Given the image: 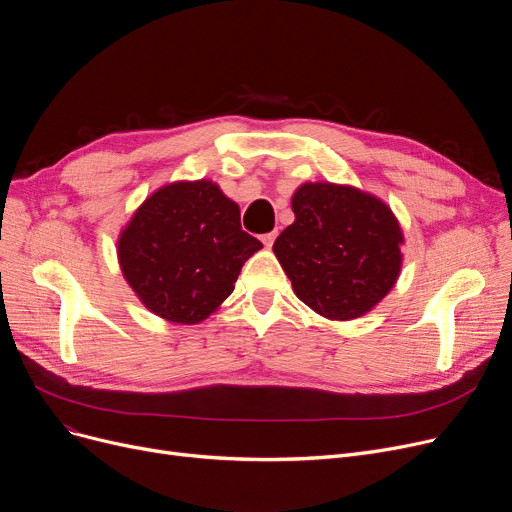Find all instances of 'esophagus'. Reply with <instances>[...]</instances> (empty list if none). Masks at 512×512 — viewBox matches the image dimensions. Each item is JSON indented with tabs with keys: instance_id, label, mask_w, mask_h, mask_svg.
Returning <instances> with one entry per match:
<instances>
[{
	"instance_id": "obj_1",
	"label": "esophagus",
	"mask_w": 512,
	"mask_h": 512,
	"mask_svg": "<svg viewBox=\"0 0 512 512\" xmlns=\"http://www.w3.org/2000/svg\"><path fill=\"white\" fill-rule=\"evenodd\" d=\"M276 236H278V232H276V230H274V232H267V234H263V236H261V242H263L265 247H272V245H274V240H276Z\"/></svg>"
}]
</instances>
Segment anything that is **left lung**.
Here are the masks:
<instances>
[{
	"label": "left lung",
	"instance_id": "left-lung-1",
	"mask_svg": "<svg viewBox=\"0 0 512 512\" xmlns=\"http://www.w3.org/2000/svg\"><path fill=\"white\" fill-rule=\"evenodd\" d=\"M294 224L274 253L294 294L328 319H355L378 305L400 272L402 232L371 195L328 182L303 184L292 197Z\"/></svg>",
	"mask_w": 512,
	"mask_h": 512
}]
</instances>
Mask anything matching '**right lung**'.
<instances>
[{
  "label": "right lung",
  "mask_w": 512,
  "mask_h": 512,
  "mask_svg": "<svg viewBox=\"0 0 512 512\" xmlns=\"http://www.w3.org/2000/svg\"><path fill=\"white\" fill-rule=\"evenodd\" d=\"M261 242L240 228V209L218 186L176 182L159 188L118 240L122 272L155 315L197 324L228 299Z\"/></svg>",
  "instance_id": "add662e5"
}]
</instances>
